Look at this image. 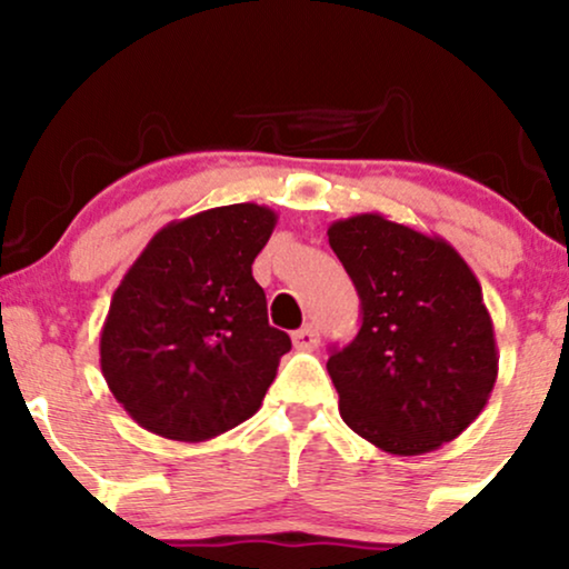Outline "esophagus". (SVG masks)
I'll return each instance as SVG.
<instances>
[{
    "mask_svg": "<svg viewBox=\"0 0 569 569\" xmlns=\"http://www.w3.org/2000/svg\"><path fill=\"white\" fill-rule=\"evenodd\" d=\"M318 342H321V337H318L316 326H302L299 331H293V345L299 350H316Z\"/></svg>",
    "mask_w": 569,
    "mask_h": 569,
    "instance_id": "esophagus-1",
    "label": "esophagus"
}]
</instances>
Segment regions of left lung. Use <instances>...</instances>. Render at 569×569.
I'll return each mask as SVG.
<instances>
[{
	"instance_id": "1",
	"label": "left lung",
	"mask_w": 569,
	"mask_h": 569,
	"mask_svg": "<svg viewBox=\"0 0 569 569\" xmlns=\"http://www.w3.org/2000/svg\"><path fill=\"white\" fill-rule=\"evenodd\" d=\"M329 246L361 297V329L326 363L342 420L401 457L457 439L498 380L492 318L473 270L443 238L382 213L335 221Z\"/></svg>"
}]
</instances>
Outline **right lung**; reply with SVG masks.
Here are the masks:
<instances>
[{
	"label": "right lung",
	"mask_w": 569,
	"mask_h": 569,
	"mask_svg": "<svg viewBox=\"0 0 569 569\" xmlns=\"http://www.w3.org/2000/svg\"><path fill=\"white\" fill-rule=\"evenodd\" d=\"M276 211L208 208L149 240L117 286L101 329V371L122 409L162 439L208 441L262 407L286 331L267 321L251 264Z\"/></svg>",
	"instance_id": "1"
}]
</instances>
